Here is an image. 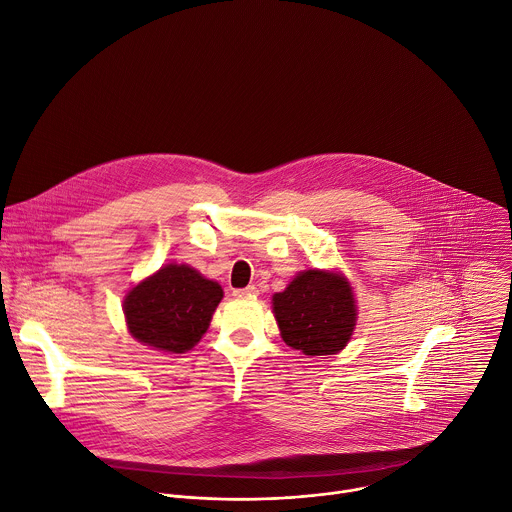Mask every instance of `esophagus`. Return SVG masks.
<instances>
[{
  "instance_id": "34e87169",
  "label": "esophagus",
  "mask_w": 512,
  "mask_h": 512,
  "mask_svg": "<svg viewBox=\"0 0 512 512\" xmlns=\"http://www.w3.org/2000/svg\"><path fill=\"white\" fill-rule=\"evenodd\" d=\"M234 296H258V288L256 286H246L242 290H234Z\"/></svg>"
}]
</instances>
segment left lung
I'll return each mask as SVG.
<instances>
[{"mask_svg":"<svg viewBox=\"0 0 512 512\" xmlns=\"http://www.w3.org/2000/svg\"><path fill=\"white\" fill-rule=\"evenodd\" d=\"M272 310L290 347L306 355H332L351 340L357 308L340 272L304 270L284 292L272 296Z\"/></svg>","mask_w":512,"mask_h":512,"instance_id":"8db88e82","label":"left lung"}]
</instances>
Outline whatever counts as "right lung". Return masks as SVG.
I'll list each match as a JSON object with an SVG mask.
<instances>
[{
    "label": "right lung",
    "instance_id": "1",
    "mask_svg": "<svg viewBox=\"0 0 512 512\" xmlns=\"http://www.w3.org/2000/svg\"><path fill=\"white\" fill-rule=\"evenodd\" d=\"M224 292L186 264H167L139 282L123 302L131 336L153 349L184 353L206 334Z\"/></svg>",
    "mask_w": 512,
    "mask_h": 512
}]
</instances>
